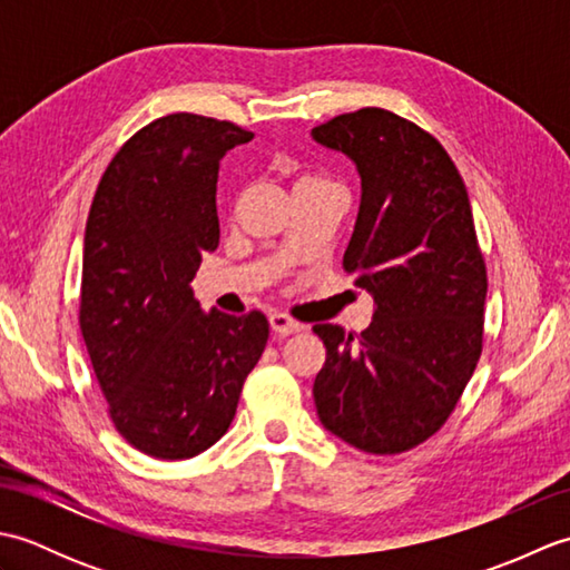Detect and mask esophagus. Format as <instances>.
Listing matches in <instances>:
<instances>
[{"label": "esophagus", "instance_id": "1", "mask_svg": "<svg viewBox=\"0 0 570 570\" xmlns=\"http://www.w3.org/2000/svg\"><path fill=\"white\" fill-rule=\"evenodd\" d=\"M269 325H272V331L278 335H292V333L304 331V323H298L296 318L286 316V313H272Z\"/></svg>", "mask_w": 570, "mask_h": 570}]
</instances>
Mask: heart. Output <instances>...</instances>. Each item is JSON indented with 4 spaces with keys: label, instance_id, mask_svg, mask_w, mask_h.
Returning <instances> with one entry per match:
<instances>
[{
    "label": "heart",
    "instance_id": "1",
    "mask_svg": "<svg viewBox=\"0 0 570 570\" xmlns=\"http://www.w3.org/2000/svg\"><path fill=\"white\" fill-rule=\"evenodd\" d=\"M318 184H331L328 178L321 174H301L296 178V188H306V186H318Z\"/></svg>",
    "mask_w": 570,
    "mask_h": 570
}]
</instances>
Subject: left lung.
Instances as JSON below:
<instances>
[{
  "mask_svg": "<svg viewBox=\"0 0 570 570\" xmlns=\"http://www.w3.org/2000/svg\"><path fill=\"white\" fill-rule=\"evenodd\" d=\"M311 135L357 164L362 200L343 269L374 296L362 333L313 325L325 345L313 399L337 439L399 455L441 431L478 367L485 254L463 178L426 129L362 107Z\"/></svg>",
  "mask_w": 570,
  "mask_h": 570,
  "instance_id": "8db88e82",
  "label": "left lung"
}]
</instances>
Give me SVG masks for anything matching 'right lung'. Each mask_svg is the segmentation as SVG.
Instances as JSON below:
<instances>
[{"instance_id":"right-lung-1","label":"right lung","mask_w":570,"mask_h":570,"mask_svg":"<svg viewBox=\"0 0 570 570\" xmlns=\"http://www.w3.org/2000/svg\"><path fill=\"white\" fill-rule=\"evenodd\" d=\"M252 137L227 119L159 117L119 147L95 190L78 323L115 429L151 458L220 441L269 337L262 311L203 313L190 292L220 239V161Z\"/></svg>"}]
</instances>
